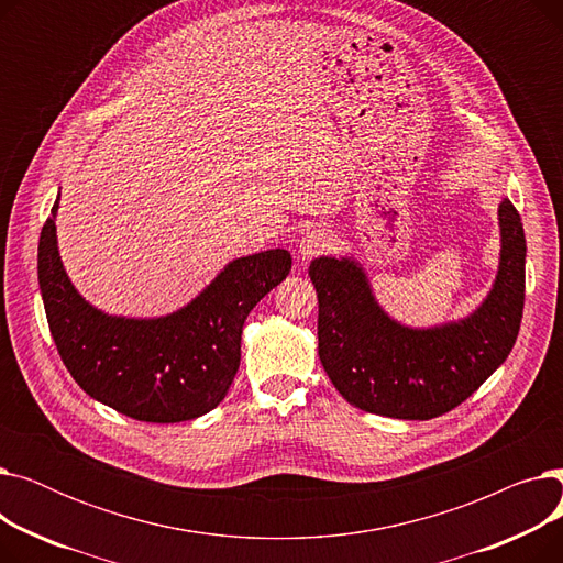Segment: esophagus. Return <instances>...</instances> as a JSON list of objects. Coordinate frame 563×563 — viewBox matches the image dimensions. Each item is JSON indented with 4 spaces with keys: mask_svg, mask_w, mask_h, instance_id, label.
Listing matches in <instances>:
<instances>
[{
    "mask_svg": "<svg viewBox=\"0 0 563 563\" xmlns=\"http://www.w3.org/2000/svg\"><path fill=\"white\" fill-rule=\"evenodd\" d=\"M329 249H331V234H329L327 230L312 228V230L303 232V236H301V246H299V251H301L303 260L319 257V255L327 253Z\"/></svg>",
    "mask_w": 563,
    "mask_h": 563,
    "instance_id": "esophagus-1",
    "label": "esophagus"
}]
</instances>
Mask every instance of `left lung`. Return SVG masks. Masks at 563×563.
<instances>
[{"instance_id": "1", "label": "left lung", "mask_w": 563, "mask_h": 563, "mask_svg": "<svg viewBox=\"0 0 563 563\" xmlns=\"http://www.w3.org/2000/svg\"><path fill=\"white\" fill-rule=\"evenodd\" d=\"M499 272L482 308L424 331L383 312L353 260H312L319 361L349 404L386 418L431 420L463 404L507 361L520 331L527 253L509 198L499 202Z\"/></svg>"}]
</instances>
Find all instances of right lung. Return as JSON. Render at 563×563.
I'll use <instances>...</instances> for the list:
<instances>
[{
	"label": "right lung",
	"instance_id": "add662e5",
	"mask_svg": "<svg viewBox=\"0 0 563 563\" xmlns=\"http://www.w3.org/2000/svg\"><path fill=\"white\" fill-rule=\"evenodd\" d=\"M38 242V283L49 333L77 386L139 422H185L217 408L240 369L249 312L291 269L283 249L230 262L189 306L159 319L109 317L68 280L54 214Z\"/></svg>",
	"mask_w": 563,
	"mask_h": 563
}]
</instances>
